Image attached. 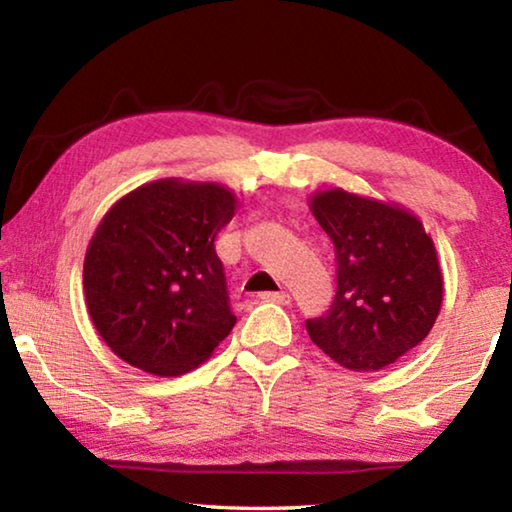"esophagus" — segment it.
<instances>
[{
    "label": "esophagus",
    "mask_w": 512,
    "mask_h": 512,
    "mask_svg": "<svg viewBox=\"0 0 512 512\" xmlns=\"http://www.w3.org/2000/svg\"><path fill=\"white\" fill-rule=\"evenodd\" d=\"M259 298L264 302H277V305H289L291 296L287 291H266V293H259Z\"/></svg>",
    "instance_id": "1"
}]
</instances>
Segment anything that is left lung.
<instances>
[{"label": "left lung", "mask_w": 512, "mask_h": 512, "mask_svg": "<svg viewBox=\"0 0 512 512\" xmlns=\"http://www.w3.org/2000/svg\"><path fill=\"white\" fill-rule=\"evenodd\" d=\"M309 205L336 255V296L305 323L309 339L354 372L391 366L424 341L443 305L431 237L404 207L339 187Z\"/></svg>", "instance_id": "8db88e82"}]
</instances>
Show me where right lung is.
I'll use <instances>...</instances> for the list:
<instances>
[{"label": "right lung", "mask_w": 512, "mask_h": 512, "mask_svg": "<svg viewBox=\"0 0 512 512\" xmlns=\"http://www.w3.org/2000/svg\"><path fill=\"white\" fill-rule=\"evenodd\" d=\"M237 198L216 183L164 178L110 207L85 253L94 327L131 366L178 377L232 332L228 284L214 239Z\"/></svg>", "instance_id": "add662e5"}]
</instances>
